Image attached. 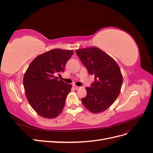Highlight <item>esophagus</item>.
I'll return each mask as SVG.
<instances>
[{"instance_id":"esophagus-1","label":"esophagus","mask_w":153,"mask_h":153,"mask_svg":"<svg viewBox=\"0 0 153 153\" xmlns=\"http://www.w3.org/2000/svg\"><path fill=\"white\" fill-rule=\"evenodd\" d=\"M73 87L75 88V89H78L80 88V87L79 86H77V85H73Z\"/></svg>"}]
</instances>
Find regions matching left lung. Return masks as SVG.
I'll return each instance as SVG.
<instances>
[{
    "label": "left lung",
    "mask_w": 153,
    "mask_h": 153,
    "mask_svg": "<svg viewBox=\"0 0 153 153\" xmlns=\"http://www.w3.org/2000/svg\"><path fill=\"white\" fill-rule=\"evenodd\" d=\"M76 53L89 75L94 76V82L85 88L87 96L82 99V103L92 113L103 112L113 104L121 91V69L112 57L98 48L76 50Z\"/></svg>",
    "instance_id": "1"
}]
</instances>
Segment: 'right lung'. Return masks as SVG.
<instances>
[{
  "instance_id": "right-lung-1",
  "label": "right lung",
  "mask_w": 153,
  "mask_h": 153,
  "mask_svg": "<svg viewBox=\"0 0 153 153\" xmlns=\"http://www.w3.org/2000/svg\"><path fill=\"white\" fill-rule=\"evenodd\" d=\"M73 51L53 49L36 57L24 75L26 97L32 108L45 118L56 117L62 112L72 85L56 77L64 67Z\"/></svg>"
}]
</instances>
